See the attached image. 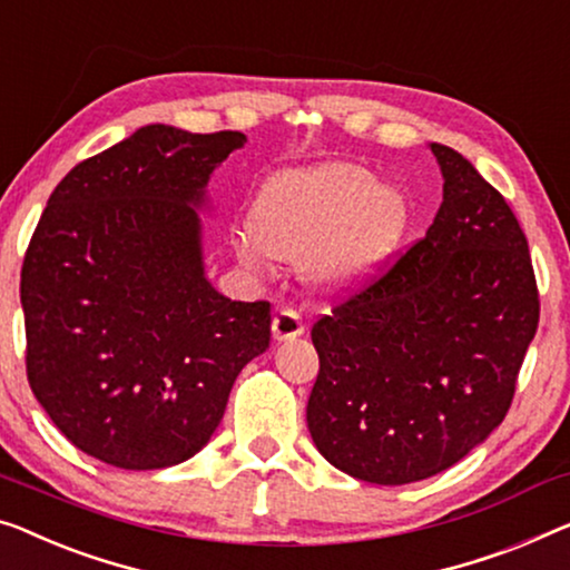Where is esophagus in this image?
<instances>
[{
    "instance_id": "obj_1",
    "label": "esophagus",
    "mask_w": 570,
    "mask_h": 570,
    "mask_svg": "<svg viewBox=\"0 0 570 570\" xmlns=\"http://www.w3.org/2000/svg\"><path fill=\"white\" fill-rule=\"evenodd\" d=\"M271 330H274L276 340H294L304 333V322L299 317V312L282 309L274 317V325H271Z\"/></svg>"
}]
</instances>
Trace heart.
<instances>
[{
  "label": "heart",
  "instance_id": "obj_1",
  "mask_svg": "<svg viewBox=\"0 0 570 570\" xmlns=\"http://www.w3.org/2000/svg\"><path fill=\"white\" fill-rule=\"evenodd\" d=\"M410 227V202L394 184H376L368 168L320 164L271 178L250 212V235L235 243L258 268L266 253L307 261V274L333 294L358 292L386 266Z\"/></svg>",
  "mask_w": 570,
  "mask_h": 570
}]
</instances>
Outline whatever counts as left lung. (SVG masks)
<instances>
[{"instance_id": "obj_1", "label": "left lung", "mask_w": 570, "mask_h": 570, "mask_svg": "<svg viewBox=\"0 0 570 570\" xmlns=\"http://www.w3.org/2000/svg\"><path fill=\"white\" fill-rule=\"evenodd\" d=\"M430 148L445 184L428 233L312 327L314 445L381 487L450 469L502 424L540 320L514 212L461 153Z\"/></svg>"}]
</instances>
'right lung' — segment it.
<instances>
[{
    "label": "right lung",
    "mask_w": 570,
    "mask_h": 570,
    "mask_svg": "<svg viewBox=\"0 0 570 570\" xmlns=\"http://www.w3.org/2000/svg\"><path fill=\"white\" fill-rule=\"evenodd\" d=\"M245 135L148 125L73 166L22 261L24 366L48 417L127 471L189 461L237 373L268 347L271 304L204 276L209 176Z\"/></svg>",
    "instance_id": "1"
}]
</instances>
